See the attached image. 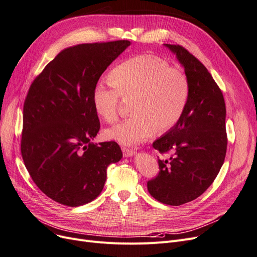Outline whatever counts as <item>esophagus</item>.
Instances as JSON below:
<instances>
[{
	"label": "esophagus",
	"mask_w": 257,
	"mask_h": 257,
	"mask_svg": "<svg viewBox=\"0 0 257 257\" xmlns=\"http://www.w3.org/2000/svg\"><path fill=\"white\" fill-rule=\"evenodd\" d=\"M121 149H122V152H123V156H125V157H131L136 153V151L134 149H131V148H127V147H122Z\"/></svg>",
	"instance_id": "34e87169"
}]
</instances>
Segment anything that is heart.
Instances as JSON below:
<instances>
[{"label":"heart","mask_w":257,"mask_h":257,"mask_svg":"<svg viewBox=\"0 0 257 257\" xmlns=\"http://www.w3.org/2000/svg\"><path fill=\"white\" fill-rule=\"evenodd\" d=\"M111 82L99 83L93 91L97 114L108 123L118 120L125 101H133L134 116L109 127L105 136L122 145H135L155 131L175 126L186 110L190 80L181 68L170 66L155 56L133 57L110 73Z\"/></svg>","instance_id":"heart-1"}]
</instances>
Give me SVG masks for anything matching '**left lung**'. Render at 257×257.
<instances>
[{
    "instance_id": "1",
    "label": "left lung",
    "mask_w": 257,
    "mask_h": 257,
    "mask_svg": "<svg viewBox=\"0 0 257 257\" xmlns=\"http://www.w3.org/2000/svg\"><path fill=\"white\" fill-rule=\"evenodd\" d=\"M176 54L190 80V97L177 124L156 139L158 175L148 181L156 200L180 206L199 197L218 175L227 153L225 103L222 91L200 61L178 44H167Z\"/></svg>"
}]
</instances>
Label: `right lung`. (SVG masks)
Wrapping results in <instances>:
<instances>
[{"label": "right lung", "instance_id": "1", "mask_svg": "<svg viewBox=\"0 0 257 257\" xmlns=\"http://www.w3.org/2000/svg\"><path fill=\"white\" fill-rule=\"evenodd\" d=\"M127 40L66 48L30 85L23 106L21 155L36 186L67 207L93 201L103 190L106 170L122 158L115 141L94 145L100 121L93 91Z\"/></svg>", "mask_w": 257, "mask_h": 257}]
</instances>
